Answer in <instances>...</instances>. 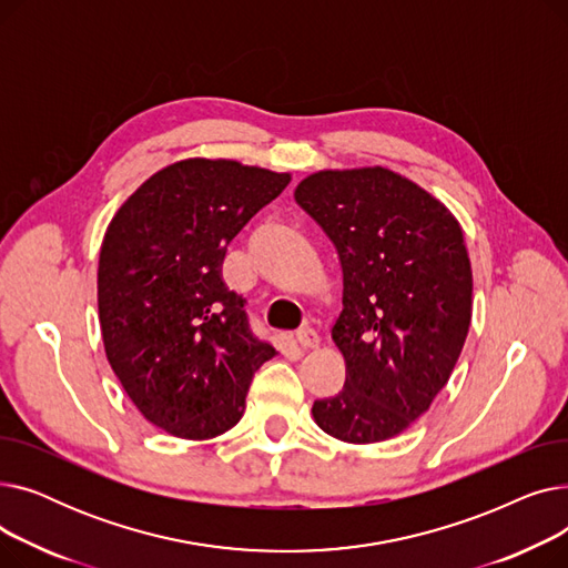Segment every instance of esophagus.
Listing matches in <instances>:
<instances>
[{
    "instance_id": "obj_1",
    "label": "esophagus",
    "mask_w": 568,
    "mask_h": 568,
    "mask_svg": "<svg viewBox=\"0 0 568 568\" xmlns=\"http://www.w3.org/2000/svg\"><path fill=\"white\" fill-rule=\"evenodd\" d=\"M296 343H300L304 349H311V347H317L320 345V336L315 329H311V326H304V329H300L294 334Z\"/></svg>"
}]
</instances>
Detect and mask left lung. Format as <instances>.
<instances>
[{"label":"left lung","mask_w":568,"mask_h":568,"mask_svg":"<svg viewBox=\"0 0 568 568\" xmlns=\"http://www.w3.org/2000/svg\"><path fill=\"white\" fill-rule=\"evenodd\" d=\"M294 200L332 239L343 311L332 341L345 386L313 419L349 444L407 430L449 382L471 322V264L458 219L389 168L317 170Z\"/></svg>","instance_id":"8db88e82"}]
</instances>
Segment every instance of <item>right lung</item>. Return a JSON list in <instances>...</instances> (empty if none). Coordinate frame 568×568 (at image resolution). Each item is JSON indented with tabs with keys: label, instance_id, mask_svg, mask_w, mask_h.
Here are the masks:
<instances>
[{
	"label": "right lung",
	"instance_id": "obj_1",
	"mask_svg": "<svg viewBox=\"0 0 568 568\" xmlns=\"http://www.w3.org/2000/svg\"><path fill=\"white\" fill-rule=\"evenodd\" d=\"M290 172L234 159H184L116 209L99 255L108 362L149 424L212 439L244 414L255 371L276 356L227 290L225 248L290 184Z\"/></svg>",
	"mask_w": 568,
	"mask_h": 568
}]
</instances>
